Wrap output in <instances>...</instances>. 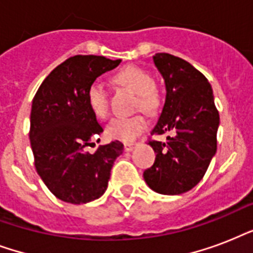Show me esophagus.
Returning a JSON list of instances; mask_svg holds the SVG:
<instances>
[{
	"label": "esophagus",
	"instance_id": "1",
	"mask_svg": "<svg viewBox=\"0 0 253 253\" xmlns=\"http://www.w3.org/2000/svg\"><path fill=\"white\" fill-rule=\"evenodd\" d=\"M136 146H138V143H125V151H126V152H131Z\"/></svg>",
	"mask_w": 253,
	"mask_h": 253
}]
</instances>
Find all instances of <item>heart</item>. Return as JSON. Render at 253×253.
<instances>
[{
	"instance_id": "heart-1",
	"label": "heart",
	"mask_w": 253,
	"mask_h": 253,
	"mask_svg": "<svg viewBox=\"0 0 253 253\" xmlns=\"http://www.w3.org/2000/svg\"><path fill=\"white\" fill-rule=\"evenodd\" d=\"M113 83L136 94L135 107L148 114H154L160 106L162 97L158 87L154 85V77L147 69L128 65L113 76ZM87 105L93 114L98 118H106L109 113L107 93L98 83L89 85L86 90ZM147 127V119L143 115L113 119L106 127V135L110 139L128 143L135 140Z\"/></svg>"
}]
</instances>
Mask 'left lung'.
<instances>
[{"label":"left lung","mask_w":253,"mask_h":253,"mask_svg":"<svg viewBox=\"0 0 253 253\" xmlns=\"http://www.w3.org/2000/svg\"><path fill=\"white\" fill-rule=\"evenodd\" d=\"M154 63L166 83V103L151 135L167 142L150 140L156 152L154 166L143 177L152 190L176 196L196 186L216 152L219 113L208 79L184 59L156 53Z\"/></svg>","instance_id":"1"}]
</instances>
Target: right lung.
Segmentation results:
<instances>
[{"instance_id": "right-lung-1", "label": "right lung", "mask_w": 253, "mask_h": 253, "mask_svg": "<svg viewBox=\"0 0 253 253\" xmlns=\"http://www.w3.org/2000/svg\"><path fill=\"white\" fill-rule=\"evenodd\" d=\"M118 60L76 55L57 65L38 89L30 117V143L35 168L49 192L69 204H87L102 196L115 159L123 152L119 140L99 142L103 131L86 101V90Z\"/></svg>"}]
</instances>
